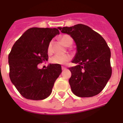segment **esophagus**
<instances>
[{
  "label": "esophagus",
  "instance_id": "34e87169",
  "mask_svg": "<svg viewBox=\"0 0 123 123\" xmlns=\"http://www.w3.org/2000/svg\"><path fill=\"white\" fill-rule=\"evenodd\" d=\"M66 69V67L62 66V70H64V69Z\"/></svg>",
  "mask_w": 123,
  "mask_h": 123
}]
</instances>
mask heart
<instances>
[{
    "label": "heart",
    "instance_id": "obj_1",
    "mask_svg": "<svg viewBox=\"0 0 123 123\" xmlns=\"http://www.w3.org/2000/svg\"><path fill=\"white\" fill-rule=\"evenodd\" d=\"M61 42L66 47H69L73 43V39L70 36L68 35H64L61 37ZM47 51L49 53H50L52 51V43L50 42L48 45ZM71 57L69 55H55L51 59V62L56 64H65L70 60Z\"/></svg>",
    "mask_w": 123,
    "mask_h": 123
}]
</instances>
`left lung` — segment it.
I'll return each mask as SVG.
<instances>
[{
	"label": "left lung",
	"mask_w": 123,
	"mask_h": 123,
	"mask_svg": "<svg viewBox=\"0 0 123 123\" xmlns=\"http://www.w3.org/2000/svg\"><path fill=\"white\" fill-rule=\"evenodd\" d=\"M57 28L70 35L76 45V53L71 61L76 65L69 68L71 72L69 83L73 93L80 97L98 94L112 74L111 50L105 40L82 24Z\"/></svg>",
	"instance_id": "obj_1"
}]
</instances>
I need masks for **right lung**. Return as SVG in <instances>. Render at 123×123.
<instances>
[{
	"label": "right lung",
	"mask_w": 123,
	"mask_h": 123,
	"mask_svg": "<svg viewBox=\"0 0 123 123\" xmlns=\"http://www.w3.org/2000/svg\"><path fill=\"white\" fill-rule=\"evenodd\" d=\"M57 28H31L15 42L9 54V77L20 94L27 99L38 100L49 96L62 72L61 66L50 64L47 69L38 64L48 60V45Z\"/></svg>",
	"instance_id": "add662e5"
}]
</instances>
